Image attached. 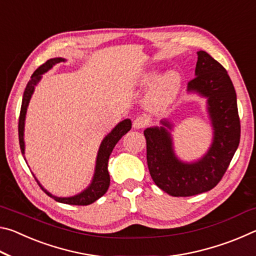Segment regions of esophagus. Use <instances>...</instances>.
<instances>
[{
  "instance_id": "1",
  "label": "esophagus",
  "mask_w": 256,
  "mask_h": 256,
  "mask_svg": "<svg viewBox=\"0 0 256 256\" xmlns=\"http://www.w3.org/2000/svg\"><path fill=\"white\" fill-rule=\"evenodd\" d=\"M146 120L144 118H142V116H138L136 120H133V128L136 130H140V128H144L146 125Z\"/></svg>"
}]
</instances>
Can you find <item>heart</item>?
Returning a JSON list of instances; mask_svg holds the SVG:
<instances>
[{"label": "heart", "instance_id": "1", "mask_svg": "<svg viewBox=\"0 0 256 256\" xmlns=\"http://www.w3.org/2000/svg\"><path fill=\"white\" fill-rule=\"evenodd\" d=\"M158 71L150 70L144 72L140 78L141 86H149L157 79ZM182 76L178 71L170 70L164 73L152 86L148 94V102L154 107H162L170 104L180 92Z\"/></svg>", "mask_w": 256, "mask_h": 256}]
</instances>
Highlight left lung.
<instances>
[{"label":"left lung","mask_w":256,"mask_h":256,"mask_svg":"<svg viewBox=\"0 0 256 256\" xmlns=\"http://www.w3.org/2000/svg\"><path fill=\"white\" fill-rule=\"evenodd\" d=\"M188 92L206 99L212 142L201 158L184 162L177 157L172 136L174 125L168 120L144 132L150 175L172 196H192L214 188L226 172L240 138L235 88L224 68L204 50L198 52L196 78L188 82Z\"/></svg>","instance_id":"obj_1"}]
</instances>
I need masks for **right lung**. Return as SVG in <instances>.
<instances>
[{"label": "right lung", "mask_w": 256, "mask_h": 256, "mask_svg": "<svg viewBox=\"0 0 256 256\" xmlns=\"http://www.w3.org/2000/svg\"><path fill=\"white\" fill-rule=\"evenodd\" d=\"M66 62V58H54L47 60L46 63L42 64L36 71L34 72V74L30 78L27 86H26L24 96H22V104H21V110H20V118H19V144L20 149L22 152L24 158V120H26V114H27V108L32 99V94L34 92V88L38 84V82L42 80V76L44 73L50 71L55 64ZM132 128V122L130 118H126L120 122L112 130V131L107 134V136L102 138L100 146H99V150L96 158V166H94V172L92 176V180L90 182V184L82 190V192L76 194L72 196H56L50 193L46 188H42V185L40 183V180L36 178V176L34 175V180H37L38 185L40 186L42 190L53 198L55 201L66 203V204L71 206H88L92 204L94 201H97L99 198H102L104 194L107 192L108 188H110V172H108V159L112 154V149L116 146V144L120 140L124 134H126Z\"/></svg>", "instance_id": "right-lung-1"}]
</instances>
